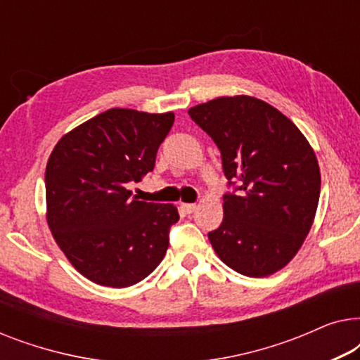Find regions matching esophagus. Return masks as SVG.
I'll use <instances>...</instances> for the list:
<instances>
[{
  "instance_id": "34e87169",
  "label": "esophagus",
  "mask_w": 360,
  "mask_h": 360,
  "mask_svg": "<svg viewBox=\"0 0 360 360\" xmlns=\"http://www.w3.org/2000/svg\"><path fill=\"white\" fill-rule=\"evenodd\" d=\"M181 208H184L185 213H193V211L196 210V205L195 203H181Z\"/></svg>"
}]
</instances>
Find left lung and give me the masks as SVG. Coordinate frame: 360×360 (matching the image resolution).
<instances>
[{
	"mask_svg": "<svg viewBox=\"0 0 360 360\" xmlns=\"http://www.w3.org/2000/svg\"><path fill=\"white\" fill-rule=\"evenodd\" d=\"M188 115L218 146L228 180L239 181L238 195H224L223 223L208 234L214 252L248 277L278 272L316 214L321 174L313 147L287 116L254 96H219Z\"/></svg>",
	"mask_w": 360,
	"mask_h": 360,
	"instance_id": "obj_1",
	"label": "left lung"
}]
</instances>
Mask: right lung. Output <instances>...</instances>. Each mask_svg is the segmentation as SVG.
Instances as JSON below:
<instances>
[{"mask_svg": "<svg viewBox=\"0 0 360 360\" xmlns=\"http://www.w3.org/2000/svg\"><path fill=\"white\" fill-rule=\"evenodd\" d=\"M175 115L111 108L60 137L46 167V218L73 267L103 287H131L162 262L176 206L146 203L127 184L154 170Z\"/></svg>", "mask_w": 360, "mask_h": 360, "instance_id": "right-lung-1", "label": "right lung"}]
</instances>
